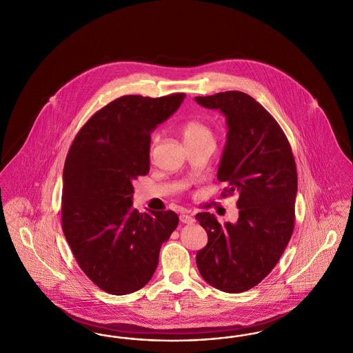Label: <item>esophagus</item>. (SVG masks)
I'll use <instances>...</instances> for the list:
<instances>
[{"label":"esophagus","instance_id":"esophagus-1","mask_svg":"<svg viewBox=\"0 0 353 353\" xmlns=\"http://www.w3.org/2000/svg\"><path fill=\"white\" fill-rule=\"evenodd\" d=\"M180 221L185 223V225H192L194 222V218L192 215H189V214H181L180 215Z\"/></svg>","mask_w":353,"mask_h":353}]
</instances>
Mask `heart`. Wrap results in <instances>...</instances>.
<instances>
[{
  "label": "heart",
  "mask_w": 353,
  "mask_h": 353,
  "mask_svg": "<svg viewBox=\"0 0 353 353\" xmlns=\"http://www.w3.org/2000/svg\"><path fill=\"white\" fill-rule=\"evenodd\" d=\"M183 139L188 143V141H197V139L205 138V137H212V131L203 122L193 119V121H188L186 123H183ZM157 138L159 137L155 135L154 143L157 141Z\"/></svg>",
  "instance_id": "obj_1"
}]
</instances>
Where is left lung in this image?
<instances>
[{"label":"left lung","mask_w":353,"mask_h":353,"mask_svg":"<svg viewBox=\"0 0 353 353\" xmlns=\"http://www.w3.org/2000/svg\"><path fill=\"white\" fill-rule=\"evenodd\" d=\"M196 101L226 117V147L216 177L226 183L223 197L238 194L239 209L235 223L221 225L210 212L196 215L208 232L196 263L208 283L241 293L268 276L292 238L296 161L280 125L251 96L228 90Z\"/></svg>","instance_id":"8db88e82"}]
</instances>
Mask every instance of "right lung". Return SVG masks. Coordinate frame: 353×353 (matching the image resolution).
<instances>
[{
    "label": "right lung",
    "mask_w": 353,
    "mask_h": 353,
    "mask_svg": "<svg viewBox=\"0 0 353 353\" xmlns=\"http://www.w3.org/2000/svg\"><path fill=\"white\" fill-rule=\"evenodd\" d=\"M183 93L123 96L77 132L64 164L61 227L72 254L99 289L125 296L151 280L161 244L179 216L132 208V181L150 172L151 132L174 113Z\"/></svg>",
    "instance_id": "1"
}]
</instances>
